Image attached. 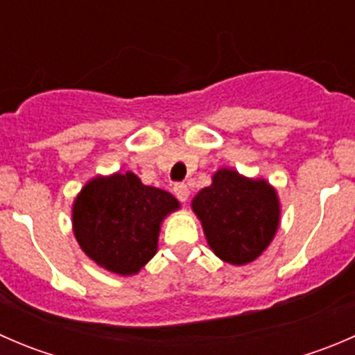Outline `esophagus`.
<instances>
[{
    "mask_svg": "<svg viewBox=\"0 0 355 355\" xmlns=\"http://www.w3.org/2000/svg\"><path fill=\"white\" fill-rule=\"evenodd\" d=\"M173 192H175V196L182 200V202H185V200L189 199V194H191V189H189L185 184H177L173 187Z\"/></svg>",
    "mask_w": 355,
    "mask_h": 355,
    "instance_id": "1",
    "label": "esophagus"
}]
</instances>
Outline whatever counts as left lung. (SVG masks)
Returning a JSON list of instances; mask_svg holds the SVG:
<instances>
[{
    "instance_id": "left-lung-1",
    "label": "left lung",
    "mask_w": 355,
    "mask_h": 355,
    "mask_svg": "<svg viewBox=\"0 0 355 355\" xmlns=\"http://www.w3.org/2000/svg\"><path fill=\"white\" fill-rule=\"evenodd\" d=\"M207 245L221 261L245 266L273 242L280 227L278 192L264 178H249L234 168H220L209 187L192 199Z\"/></svg>"
}]
</instances>
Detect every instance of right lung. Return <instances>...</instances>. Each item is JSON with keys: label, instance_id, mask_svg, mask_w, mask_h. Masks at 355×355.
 Listing matches in <instances>:
<instances>
[{"label": "right lung", "instance_id": "obj_1", "mask_svg": "<svg viewBox=\"0 0 355 355\" xmlns=\"http://www.w3.org/2000/svg\"><path fill=\"white\" fill-rule=\"evenodd\" d=\"M180 202L132 171L96 175L71 204V228L85 256L120 277L137 275L157 252L159 230Z\"/></svg>", "mask_w": 355, "mask_h": 355}]
</instances>
